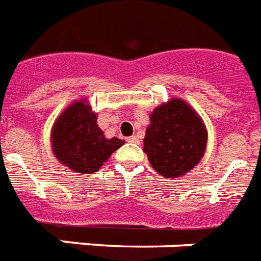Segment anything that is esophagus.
<instances>
[{"instance_id":"34e87169","label":"esophagus","mask_w":261,"mask_h":261,"mask_svg":"<svg viewBox=\"0 0 261 261\" xmlns=\"http://www.w3.org/2000/svg\"><path fill=\"white\" fill-rule=\"evenodd\" d=\"M126 141H129V143H135V144L140 143V140H139V137H137V136L128 137V139H126Z\"/></svg>"}]
</instances>
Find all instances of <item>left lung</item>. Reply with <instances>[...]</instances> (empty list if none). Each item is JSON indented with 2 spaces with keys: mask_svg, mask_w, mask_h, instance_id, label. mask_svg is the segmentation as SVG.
<instances>
[{
  "mask_svg": "<svg viewBox=\"0 0 261 261\" xmlns=\"http://www.w3.org/2000/svg\"><path fill=\"white\" fill-rule=\"evenodd\" d=\"M143 151L164 178L183 176L205 155L207 129L201 116L180 98H171L149 116Z\"/></svg>",
  "mask_w": 261,
  "mask_h": 261,
  "instance_id": "1",
  "label": "left lung"
}]
</instances>
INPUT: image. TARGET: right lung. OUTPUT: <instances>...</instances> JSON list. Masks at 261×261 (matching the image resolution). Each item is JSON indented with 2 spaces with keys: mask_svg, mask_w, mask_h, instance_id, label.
<instances>
[{
  "mask_svg": "<svg viewBox=\"0 0 261 261\" xmlns=\"http://www.w3.org/2000/svg\"><path fill=\"white\" fill-rule=\"evenodd\" d=\"M86 98L74 101L56 118L51 129V148L63 166L76 174L97 172L125 141L108 139L97 124Z\"/></svg>",
  "mask_w": 261,
  "mask_h": 261,
  "instance_id": "add662e5",
  "label": "right lung"
}]
</instances>
